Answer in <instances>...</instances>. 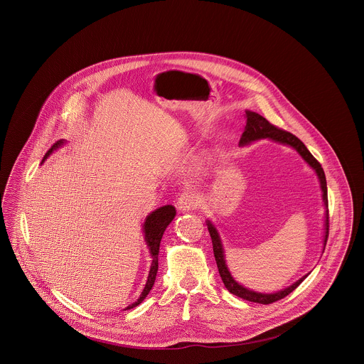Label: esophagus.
<instances>
[{"instance_id": "obj_1", "label": "esophagus", "mask_w": 364, "mask_h": 364, "mask_svg": "<svg viewBox=\"0 0 364 364\" xmlns=\"http://www.w3.org/2000/svg\"><path fill=\"white\" fill-rule=\"evenodd\" d=\"M199 206V199L192 192H183L177 199V208L180 211H191Z\"/></svg>"}]
</instances>
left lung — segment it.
Here are the masks:
<instances>
[{"instance_id":"1","label":"left lung","mask_w":364,"mask_h":364,"mask_svg":"<svg viewBox=\"0 0 364 364\" xmlns=\"http://www.w3.org/2000/svg\"><path fill=\"white\" fill-rule=\"evenodd\" d=\"M245 125H244V131H242V138H240V146L244 144H248L254 140H258V139L269 138L278 143H284V144H288L291 147H294V150L301 156V158L311 166L312 169L315 171V173L318 174V178H319V183H321V188L323 192V202H325V206H326V220H325V240L323 244L326 245L328 242V236H329V203H328V187H326V177H325V172L321 166V164L314 158L311 153L309 151V149L304 146V143L299 138H296L294 135H292L291 132L285 131V129H281L276 125L270 124L267 122L264 117H262L258 113L255 112H251V110H245ZM208 229L210 232V236H211V242H213V251H214V257H215V262H217V267H218V272H220V276L223 278V282L226 287V289L230 292V294H236L239 297H242L244 300H248V301H254V303H259V304H272L277 300L284 299L285 296H288L289 294H292L294 289L303 282V279L307 277L304 276L303 278H300L299 281H296L294 285L285 288L284 291H279L277 294H259V292H254V291H250L247 288H244L240 284H237L235 281V278L232 277V274L229 273L228 270V266L225 263V257H224V248H223V244H221V239L218 236V232L217 229L214 228V225L208 221ZM325 250V248H323Z\"/></svg>"}]
</instances>
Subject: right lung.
<instances>
[{
	"label": "right lung",
	"mask_w": 364,
	"mask_h": 364,
	"mask_svg": "<svg viewBox=\"0 0 364 364\" xmlns=\"http://www.w3.org/2000/svg\"><path fill=\"white\" fill-rule=\"evenodd\" d=\"M61 144H64V140L55 141L52 147L49 149V151L43 156V161H45L48 156H50L55 149H58ZM174 215H176V208H174L172 205H168V206H162V208H156V211H153V213L146 218V223H144V225H143V232H144V239H146V242H147V247H149L150 254H151V257H153V262H151L150 273H149V278H147V282H146V287H144L143 292L140 294V297H139L135 303H132L131 306L127 307V310H131V309L139 306V304L146 299V296L149 294V292L151 291V288H153V285H154V281H156V272H158L159 242H161L162 235H164L166 226L172 223Z\"/></svg>",
	"instance_id": "add662e5"
}]
</instances>
